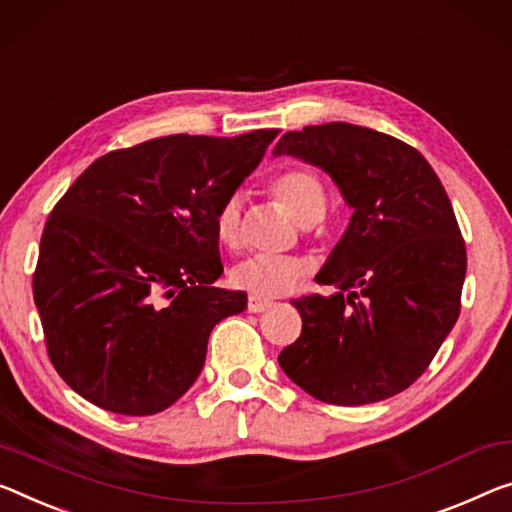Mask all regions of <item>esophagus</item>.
<instances>
[{
    "instance_id": "esophagus-1",
    "label": "esophagus",
    "mask_w": 512,
    "mask_h": 512,
    "mask_svg": "<svg viewBox=\"0 0 512 512\" xmlns=\"http://www.w3.org/2000/svg\"><path fill=\"white\" fill-rule=\"evenodd\" d=\"M270 306H272L270 300H261V297H256V295H249V300H247V309L251 313H263L270 309Z\"/></svg>"
}]
</instances>
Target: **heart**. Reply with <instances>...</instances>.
<instances>
[{"label": "heart", "instance_id": "heart-1", "mask_svg": "<svg viewBox=\"0 0 512 512\" xmlns=\"http://www.w3.org/2000/svg\"><path fill=\"white\" fill-rule=\"evenodd\" d=\"M272 194L302 226L320 222L327 208V192L311 169L297 167L274 178ZM215 238L222 247L235 249L240 240V199L231 196L215 215ZM304 267L295 258L249 256L231 270V283L256 297H279L295 288Z\"/></svg>", "mask_w": 512, "mask_h": 512}]
</instances>
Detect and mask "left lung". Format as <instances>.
Listing matches in <instances>:
<instances>
[{"mask_svg": "<svg viewBox=\"0 0 512 512\" xmlns=\"http://www.w3.org/2000/svg\"><path fill=\"white\" fill-rule=\"evenodd\" d=\"M274 155L329 174L352 217L316 274L332 295L293 300L302 334L279 366L332 405H368L426 371L460 316L467 251L444 185L416 148L352 123L286 132Z\"/></svg>", "mask_w": 512, "mask_h": 512, "instance_id": "obj_1", "label": "left lung"}]
</instances>
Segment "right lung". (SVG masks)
Returning <instances> with one entry per match:
<instances>
[{"label": "right lung", "instance_id": "1", "mask_svg": "<svg viewBox=\"0 0 512 512\" xmlns=\"http://www.w3.org/2000/svg\"><path fill=\"white\" fill-rule=\"evenodd\" d=\"M279 130L171 135L102 155L47 217L34 302L70 389L125 416L167 410L206 364L212 327L247 309L215 288V215Z\"/></svg>", "mask_w": 512, "mask_h": 512}]
</instances>
